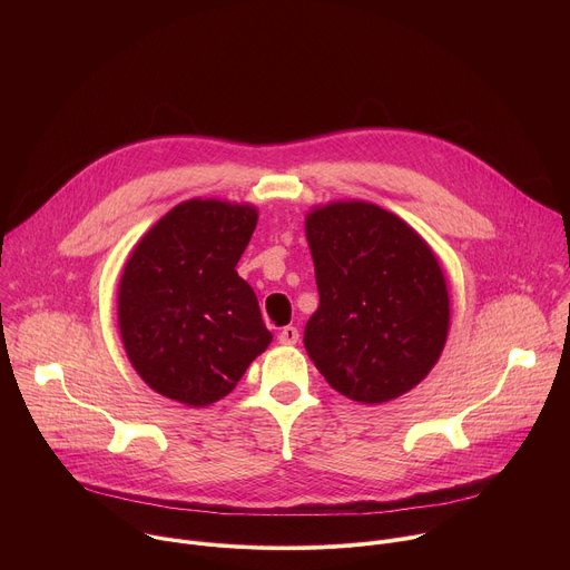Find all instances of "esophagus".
Masks as SVG:
<instances>
[{
    "label": "esophagus",
    "mask_w": 570,
    "mask_h": 570,
    "mask_svg": "<svg viewBox=\"0 0 570 570\" xmlns=\"http://www.w3.org/2000/svg\"><path fill=\"white\" fill-rule=\"evenodd\" d=\"M277 341L282 343V345H295L297 341H299V332H297V327H284L282 332H279V336H277Z\"/></svg>",
    "instance_id": "1"
}]
</instances>
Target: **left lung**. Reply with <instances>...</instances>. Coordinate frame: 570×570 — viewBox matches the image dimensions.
<instances>
[{
  "label": "left lung",
  "mask_w": 570,
  "mask_h": 570,
  "mask_svg": "<svg viewBox=\"0 0 570 570\" xmlns=\"http://www.w3.org/2000/svg\"><path fill=\"white\" fill-rule=\"evenodd\" d=\"M306 238L320 306L304 347L320 374L361 403L413 390L449 334V291L426 240L370 203L311 212Z\"/></svg>",
  "instance_id": "8db88e82"
}]
</instances>
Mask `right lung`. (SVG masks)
<instances>
[{
	"instance_id": "1",
	"label": "right lung",
	"mask_w": 570,
	"mask_h": 570,
	"mask_svg": "<svg viewBox=\"0 0 570 570\" xmlns=\"http://www.w3.org/2000/svg\"><path fill=\"white\" fill-rule=\"evenodd\" d=\"M255 227L250 205L196 198L137 243L119 284V330L155 392L203 409L271 345L257 295L236 273Z\"/></svg>"
}]
</instances>
